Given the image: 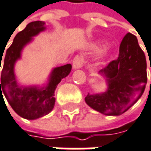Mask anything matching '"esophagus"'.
Listing matches in <instances>:
<instances>
[{"label": "esophagus", "mask_w": 151, "mask_h": 151, "mask_svg": "<svg viewBox=\"0 0 151 151\" xmlns=\"http://www.w3.org/2000/svg\"><path fill=\"white\" fill-rule=\"evenodd\" d=\"M84 58L81 55H77L73 60V67L74 69L80 68L84 65Z\"/></svg>", "instance_id": "esophagus-1"}]
</instances>
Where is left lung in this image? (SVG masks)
<instances>
[{"label":"left lung","mask_w":151,"mask_h":151,"mask_svg":"<svg viewBox=\"0 0 151 151\" xmlns=\"http://www.w3.org/2000/svg\"><path fill=\"white\" fill-rule=\"evenodd\" d=\"M147 64L144 51L135 35L128 33L120 44L118 58L99 71L108 89L100 94L88 93L85 100L95 111L119 116L128 111L143 95L147 84Z\"/></svg>","instance_id":"1"}]
</instances>
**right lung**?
<instances>
[{
    "instance_id": "add662e5",
    "label": "right lung",
    "mask_w": 151,
    "mask_h": 151,
    "mask_svg": "<svg viewBox=\"0 0 151 151\" xmlns=\"http://www.w3.org/2000/svg\"><path fill=\"white\" fill-rule=\"evenodd\" d=\"M44 21H33L27 24L25 29L18 33L14 39L13 44L7 48L2 60L3 67L0 80V96L5 95L7 102L13 110L21 117L34 120L48 114L53 109L55 104L54 91L62 78H65L72 70V65L67 64L52 70L47 87L19 86L14 72V64L21 58V50L32 40V37L45 30ZM1 71V70H0ZM4 100V99H3Z\"/></svg>"
}]
</instances>
